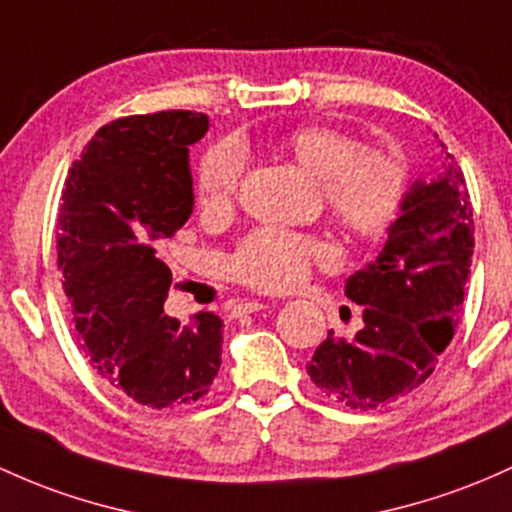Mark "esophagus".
<instances>
[{
    "label": "esophagus",
    "mask_w": 512,
    "mask_h": 512,
    "mask_svg": "<svg viewBox=\"0 0 512 512\" xmlns=\"http://www.w3.org/2000/svg\"><path fill=\"white\" fill-rule=\"evenodd\" d=\"M267 306H269V301H240L235 308H238V313H257Z\"/></svg>",
    "instance_id": "34e87169"
}]
</instances>
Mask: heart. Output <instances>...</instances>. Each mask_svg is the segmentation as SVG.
<instances>
[{
    "label": "heart",
    "mask_w": 512,
    "mask_h": 512,
    "mask_svg": "<svg viewBox=\"0 0 512 512\" xmlns=\"http://www.w3.org/2000/svg\"><path fill=\"white\" fill-rule=\"evenodd\" d=\"M286 153L313 179L323 209L347 235L379 238L401 216L408 196V170L396 155L362 150L350 133L330 126H301L284 140ZM245 174V155L235 143L204 153L196 174V199L209 218L233 211ZM333 257L328 243L284 228H260L230 252L226 269L235 282L257 291H289L316 262Z\"/></svg>",
    "instance_id": "1"
}]
</instances>
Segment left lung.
I'll use <instances>...</instances> for the list:
<instances>
[{"label": "left lung", "mask_w": 512, "mask_h": 512, "mask_svg": "<svg viewBox=\"0 0 512 512\" xmlns=\"http://www.w3.org/2000/svg\"><path fill=\"white\" fill-rule=\"evenodd\" d=\"M471 255L474 211L447 153L445 170L411 187L379 257L347 279L345 294L362 306L364 325L352 340L328 333L320 342L306 364L313 384L355 411L418 389L454 335Z\"/></svg>", "instance_id": "1"}]
</instances>
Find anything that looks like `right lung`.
I'll return each mask as SVG.
<instances>
[{
	"label": "right lung",
	"mask_w": 512,
	"mask_h": 512,
	"mask_svg": "<svg viewBox=\"0 0 512 512\" xmlns=\"http://www.w3.org/2000/svg\"><path fill=\"white\" fill-rule=\"evenodd\" d=\"M196 111L123 116L72 162L58 216V267L80 347L114 389L148 408L192 406L221 369L223 320L165 316L172 272L160 247L194 209Z\"/></svg>",
	"instance_id": "1"
}]
</instances>
